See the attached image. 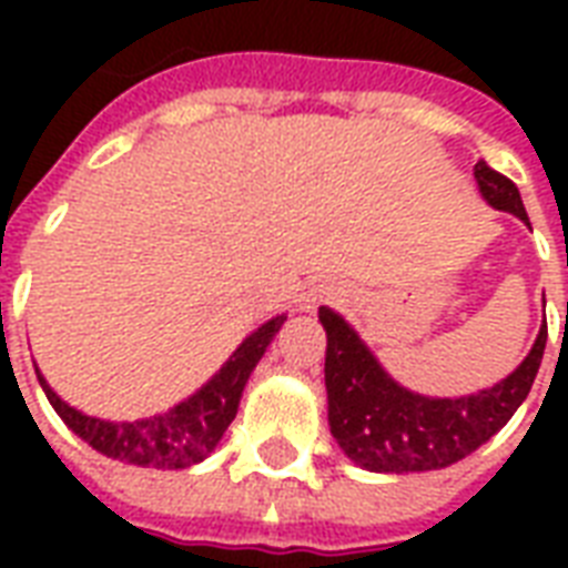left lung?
<instances>
[{"label":"left lung","instance_id":"8db88e82","mask_svg":"<svg viewBox=\"0 0 568 568\" xmlns=\"http://www.w3.org/2000/svg\"><path fill=\"white\" fill-rule=\"evenodd\" d=\"M475 180L495 209L513 212L528 223V212L513 180L486 162L475 164ZM318 318L327 329L324 379L329 430L356 466L395 475L450 466L501 430L528 397L548 338V327L539 329L528 359L498 386L450 400L400 388L336 312L321 306Z\"/></svg>","mask_w":568,"mask_h":568}]
</instances>
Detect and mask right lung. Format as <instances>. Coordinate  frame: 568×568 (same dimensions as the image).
I'll return each mask as SVG.
<instances>
[{
    "instance_id": "1",
    "label": "right lung",
    "mask_w": 568,
    "mask_h": 568,
    "mask_svg": "<svg viewBox=\"0 0 568 568\" xmlns=\"http://www.w3.org/2000/svg\"><path fill=\"white\" fill-rule=\"evenodd\" d=\"M283 315L267 321L253 336L244 338V345L230 356V363L189 400L141 422H102L64 404L43 377H40V386L47 392L49 404L61 415V422L105 457L153 468L194 466L212 454L214 445L232 424L239 413L244 383L265 354V347L271 345V338L276 336V329L283 327Z\"/></svg>"
}]
</instances>
